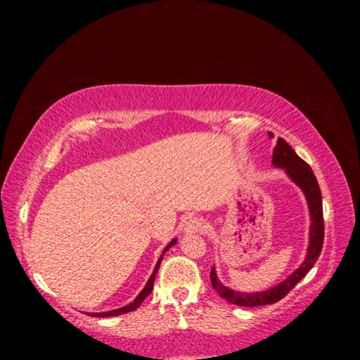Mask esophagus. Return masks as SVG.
Returning a JSON list of instances; mask_svg holds the SVG:
<instances>
[{
    "label": "esophagus",
    "mask_w": 360,
    "mask_h": 360,
    "mask_svg": "<svg viewBox=\"0 0 360 360\" xmlns=\"http://www.w3.org/2000/svg\"><path fill=\"white\" fill-rule=\"evenodd\" d=\"M202 230H204V222L202 219H200V217H192V219H189L186 225H184V233L188 234L201 233Z\"/></svg>",
    "instance_id": "esophagus-1"
}]
</instances>
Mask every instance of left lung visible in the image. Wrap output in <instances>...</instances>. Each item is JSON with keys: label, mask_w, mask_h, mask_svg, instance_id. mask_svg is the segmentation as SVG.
<instances>
[{"label": "left lung", "mask_w": 360, "mask_h": 360, "mask_svg": "<svg viewBox=\"0 0 360 360\" xmlns=\"http://www.w3.org/2000/svg\"><path fill=\"white\" fill-rule=\"evenodd\" d=\"M271 163L275 168H282L287 176L297 184L304 193V198L308 201V209L311 216V226H309V245L307 249V257L303 263L287 276L281 284L271 287L264 291L257 292H240L233 288L225 287L216 275L214 267L212 269L210 279L212 285L217 291V294L228 303L237 304V307H263V304L276 303L281 299H284L287 294L297 285V282L304 278V275L314 267L320 257L323 240H324V221H323V201H321V191L319 181L315 179L311 167L303 159H300L296 151H294L285 139L278 138L276 147L274 148V158Z\"/></svg>", "instance_id": "8db88e82"}]
</instances>
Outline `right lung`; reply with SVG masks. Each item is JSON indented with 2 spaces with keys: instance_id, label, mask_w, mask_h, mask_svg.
Here are the masks:
<instances>
[{
  "instance_id": "1",
  "label": "right lung",
  "mask_w": 360,
  "mask_h": 360,
  "mask_svg": "<svg viewBox=\"0 0 360 360\" xmlns=\"http://www.w3.org/2000/svg\"><path fill=\"white\" fill-rule=\"evenodd\" d=\"M177 243V238H172V240L165 246V249H163V252H162V255L159 257V259H158V263H156V267H155V270H153V274H151V276L148 278V281H147V284H146V287L143 288V291H141L138 296L135 297V300L132 302V303H129V304H126V307H122V308H118V309H112V311H108V312H93V314H90L91 317H114V315H122V314H127V312H130V311H135L141 303L144 302V299L148 296V294L153 291V282H155V278H156V274H158V270H159V266H160V263H162V258H163V255H165V252L167 250L171 248V246H174Z\"/></svg>"
}]
</instances>
